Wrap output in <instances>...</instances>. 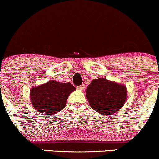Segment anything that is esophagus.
<instances>
[{"mask_svg": "<svg viewBox=\"0 0 159 159\" xmlns=\"http://www.w3.org/2000/svg\"><path fill=\"white\" fill-rule=\"evenodd\" d=\"M85 87H86L85 84H82L81 86H78V87H77V89L79 90H84L85 89Z\"/></svg>", "mask_w": 159, "mask_h": 159, "instance_id": "1", "label": "esophagus"}]
</instances>
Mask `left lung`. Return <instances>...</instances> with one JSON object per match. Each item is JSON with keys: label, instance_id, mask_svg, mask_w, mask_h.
I'll return each mask as SVG.
<instances>
[{"label": "left lung", "instance_id": "obj_1", "mask_svg": "<svg viewBox=\"0 0 159 159\" xmlns=\"http://www.w3.org/2000/svg\"><path fill=\"white\" fill-rule=\"evenodd\" d=\"M86 98L94 111L108 116L117 112L125 105L127 89L125 85L106 78H97L87 86Z\"/></svg>", "mask_w": 159, "mask_h": 159}]
</instances>
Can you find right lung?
<instances>
[{
	"instance_id": "add662e5",
	"label": "right lung",
	"mask_w": 159,
	"mask_h": 159,
	"mask_svg": "<svg viewBox=\"0 0 159 159\" xmlns=\"http://www.w3.org/2000/svg\"><path fill=\"white\" fill-rule=\"evenodd\" d=\"M75 87L68 83L54 80L32 87L30 93L31 104L38 112L45 115L57 114L66 107L67 98Z\"/></svg>"
}]
</instances>
